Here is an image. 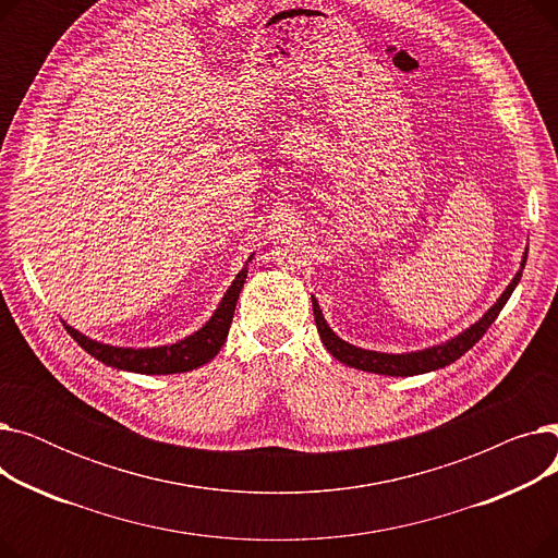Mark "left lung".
<instances>
[{
  "instance_id": "8db88e82",
  "label": "left lung",
  "mask_w": 558,
  "mask_h": 558,
  "mask_svg": "<svg viewBox=\"0 0 558 558\" xmlns=\"http://www.w3.org/2000/svg\"><path fill=\"white\" fill-rule=\"evenodd\" d=\"M524 262H526V251H524L522 262H520V271L513 276V280H511L509 287L505 289V294H502L500 299H497V303L477 320V324H473L471 328L463 330V332L457 335V337H452V339L446 341V343H438V345H432V348H425V350H414V353H400V355H393V353H377V350L357 348V345H353V343L343 341L341 337H337V335L330 330L328 320L324 318V312H320L316 299L312 296L314 320H316V328H318L320 341H324V345L328 348V353H330L335 360H339V362L345 364V366H353V368L366 371V373L407 377V375H421V373L446 368V366H450L452 362H457L461 355H465L468 350H471V348L484 337V332L490 328V324L497 318V314L502 312V307H505L507 301L511 299L515 284L520 282V276H522V269H524Z\"/></svg>"
}]
</instances>
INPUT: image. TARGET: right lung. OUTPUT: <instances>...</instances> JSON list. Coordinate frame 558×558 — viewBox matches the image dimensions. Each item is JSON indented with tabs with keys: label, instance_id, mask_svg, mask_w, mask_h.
Segmentation results:
<instances>
[{
	"label": "right lung",
	"instance_id": "1",
	"mask_svg": "<svg viewBox=\"0 0 558 558\" xmlns=\"http://www.w3.org/2000/svg\"><path fill=\"white\" fill-rule=\"evenodd\" d=\"M253 257V255H251ZM248 274V264H244V269L234 276L232 284L223 294L219 307L210 316L208 324H205L201 330L194 335L175 341L171 345H158V348H122V345H108L101 341H95L90 337L81 335L72 326L65 324V330L70 337L85 350L87 355H93L106 366L120 368V371H131V373H144V375H169V373H187L194 371L203 364H208L219 350L226 343L230 324H232V314L234 305H238L240 291L246 282Z\"/></svg>",
	"mask_w": 558,
	"mask_h": 558
}]
</instances>
